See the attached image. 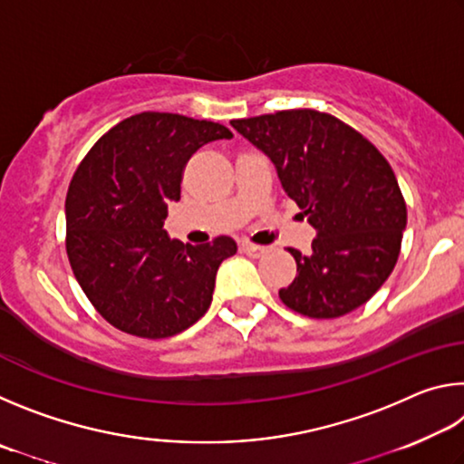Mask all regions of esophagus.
<instances>
[{
  "mask_svg": "<svg viewBox=\"0 0 464 464\" xmlns=\"http://www.w3.org/2000/svg\"><path fill=\"white\" fill-rule=\"evenodd\" d=\"M241 251L251 257H262L264 254H268V247L254 246V243H241Z\"/></svg>",
  "mask_w": 464,
  "mask_h": 464,
  "instance_id": "esophagus-1",
  "label": "esophagus"
}]
</instances>
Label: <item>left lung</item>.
Returning a JSON list of instances; mask_svg holds the SVG:
<instances>
[{"label":"left lung","mask_w":464,"mask_h":464,"mask_svg":"<svg viewBox=\"0 0 464 464\" xmlns=\"http://www.w3.org/2000/svg\"><path fill=\"white\" fill-rule=\"evenodd\" d=\"M231 127L268 157L285 192L317 237L311 251L288 247V309L313 319L354 311L389 278L407 225L405 200L387 160L348 124L317 110H282Z\"/></svg>","instance_id":"obj_1"}]
</instances>
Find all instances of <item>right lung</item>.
Wrapping results in <instances>:
<instances>
[{
	"instance_id": "obj_1",
	"label": "right lung",
	"mask_w": 464,
	"mask_h": 464,
	"mask_svg": "<svg viewBox=\"0 0 464 464\" xmlns=\"http://www.w3.org/2000/svg\"><path fill=\"white\" fill-rule=\"evenodd\" d=\"M231 137L218 122L140 112L110 129L77 168L65 200L69 264L121 332L161 340L208 311L218 266L237 243L190 246L171 239L163 223L168 202L179 200L186 161Z\"/></svg>"
}]
</instances>
